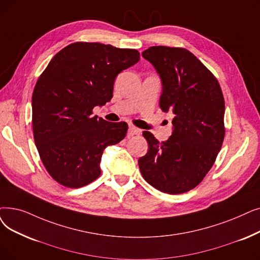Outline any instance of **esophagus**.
<instances>
[{
    "label": "esophagus",
    "mask_w": 260,
    "mask_h": 260,
    "mask_svg": "<svg viewBox=\"0 0 260 260\" xmlns=\"http://www.w3.org/2000/svg\"><path fill=\"white\" fill-rule=\"evenodd\" d=\"M142 131L138 127H135V126H129L128 128V134L129 136H139V135H141Z\"/></svg>",
    "instance_id": "esophagus-1"
}]
</instances>
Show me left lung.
<instances>
[{
	"label": "left lung",
	"instance_id": "8db88e82",
	"mask_svg": "<svg viewBox=\"0 0 260 260\" xmlns=\"http://www.w3.org/2000/svg\"><path fill=\"white\" fill-rule=\"evenodd\" d=\"M160 77L159 106L174 114L172 135L158 141L143 132L149 151L138 160L143 178L165 193L197 187L210 170L224 139L225 104L217 78L182 48L151 47L142 52Z\"/></svg>",
	"mask_w": 260,
	"mask_h": 260
}]
</instances>
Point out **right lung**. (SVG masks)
<instances>
[{"instance_id": "obj_1", "label": "right lung", "mask_w": 260, "mask_h": 260, "mask_svg": "<svg viewBox=\"0 0 260 260\" xmlns=\"http://www.w3.org/2000/svg\"><path fill=\"white\" fill-rule=\"evenodd\" d=\"M139 59L137 50L75 42L49 62L31 96L32 131L56 182L80 188L100 176L104 150L124 139L128 126L92 117V109L109 102L117 75Z\"/></svg>"}]
</instances>
